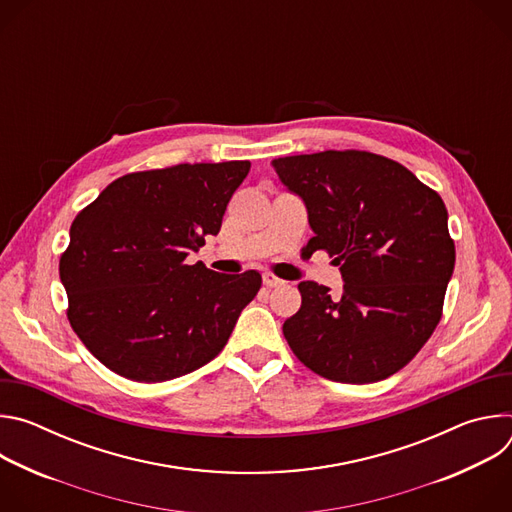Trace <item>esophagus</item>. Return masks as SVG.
<instances>
[{
    "label": "esophagus",
    "instance_id": "34e87169",
    "mask_svg": "<svg viewBox=\"0 0 512 512\" xmlns=\"http://www.w3.org/2000/svg\"><path fill=\"white\" fill-rule=\"evenodd\" d=\"M263 283H265L267 287H281V285H285V281L279 279V277L273 275V273H263Z\"/></svg>",
    "mask_w": 512,
    "mask_h": 512
}]
</instances>
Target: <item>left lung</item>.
<instances>
[{"label":"left lung","instance_id":"1","mask_svg":"<svg viewBox=\"0 0 512 512\" xmlns=\"http://www.w3.org/2000/svg\"><path fill=\"white\" fill-rule=\"evenodd\" d=\"M298 194L314 231L308 247L340 265L344 287L302 281V308L283 322L294 354L316 375L383 381L421 350L442 318L456 247L435 190L399 162L328 150L271 162Z\"/></svg>","mask_w":512,"mask_h":512}]
</instances>
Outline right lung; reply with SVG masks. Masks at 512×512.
I'll use <instances>...</instances> for the list:
<instances>
[{"label":"right lung","instance_id":"1","mask_svg":"<svg viewBox=\"0 0 512 512\" xmlns=\"http://www.w3.org/2000/svg\"><path fill=\"white\" fill-rule=\"evenodd\" d=\"M249 168L235 160L125 174L72 221L58 265L66 316L107 369L162 383L225 348L261 275L216 273L186 257L221 231Z\"/></svg>","mask_w":512,"mask_h":512}]
</instances>
